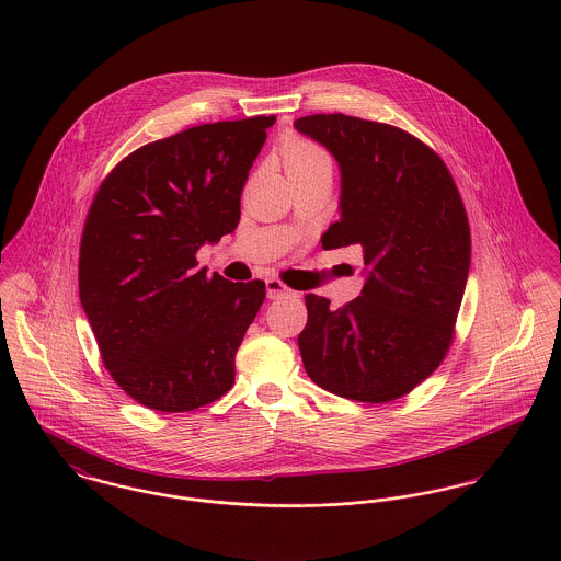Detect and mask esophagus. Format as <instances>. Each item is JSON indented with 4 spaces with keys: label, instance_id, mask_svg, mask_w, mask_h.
Instances as JSON below:
<instances>
[{
    "label": "esophagus",
    "instance_id": "34e87169",
    "mask_svg": "<svg viewBox=\"0 0 561 561\" xmlns=\"http://www.w3.org/2000/svg\"><path fill=\"white\" fill-rule=\"evenodd\" d=\"M265 289H267V298L270 300H278V298L291 294V289L283 280H278V278H267L265 280Z\"/></svg>",
    "mask_w": 561,
    "mask_h": 561
}]
</instances>
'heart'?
Masks as SVG:
<instances>
[{"instance_id":"b5f03b06","label":"heart","mask_w":561,"mask_h":561,"mask_svg":"<svg viewBox=\"0 0 561 561\" xmlns=\"http://www.w3.org/2000/svg\"><path fill=\"white\" fill-rule=\"evenodd\" d=\"M280 158L289 176H302V174H316V172L332 174L330 153L311 138H305L298 134H291L280 142Z\"/></svg>"}]
</instances>
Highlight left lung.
<instances>
[{"label": "left lung", "instance_id": "left-lung-1", "mask_svg": "<svg viewBox=\"0 0 561 561\" xmlns=\"http://www.w3.org/2000/svg\"><path fill=\"white\" fill-rule=\"evenodd\" d=\"M296 129L341 165V220L323 248L360 245L367 265L360 296L341 309L305 296V369L347 400H400L436 371L456 334L471 265L462 196L440 156L400 127L336 112L302 116Z\"/></svg>", "mask_w": 561, "mask_h": 561}]
</instances>
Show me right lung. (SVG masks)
Listing matches in <instances>:
<instances>
[{
  "label": "right lung",
  "instance_id": "obj_1",
  "mask_svg": "<svg viewBox=\"0 0 561 561\" xmlns=\"http://www.w3.org/2000/svg\"><path fill=\"white\" fill-rule=\"evenodd\" d=\"M276 116L196 125L149 142L101 181L80 241V300L101 360L131 400L187 412L236 382L265 283L196 270L240 222L243 183Z\"/></svg>",
  "mask_w": 561,
  "mask_h": 561
}]
</instances>
